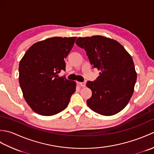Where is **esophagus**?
<instances>
[{"instance_id": "esophagus-1", "label": "esophagus", "mask_w": 154, "mask_h": 154, "mask_svg": "<svg viewBox=\"0 0 154 154\" xmlns=\"http://www.w3.org/2000/svg\"><path fill=\"white\" fill-rule=\"evenodd\" d=\"M79 83L82 87H85V86H86V82H80Z\"/></svg>"}]
</instances>
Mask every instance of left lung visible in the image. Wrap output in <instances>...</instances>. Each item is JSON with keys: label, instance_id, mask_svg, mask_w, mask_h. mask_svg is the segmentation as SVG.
I'll use <instances>...</instances> for the list:
<instances>
[{"label": "left lung", "instance_id": "8db88e82", "mask_svg": "<svg viewBox=\"0 0 154 154\" xmlns=\"http://www.w3.org/2000/svg\"><path fill=\"white\" fill-rule=\"evenodd\" d=\"M76 44L85 49L91 64L100 71L95 81L86 83L92 91L88 106L104 116L119 113L134 90L137 73L131 55L119 42L103 35L78 38Z\"/></svg>", "mask_w": 154, "mask_h": 154}]
</instances>
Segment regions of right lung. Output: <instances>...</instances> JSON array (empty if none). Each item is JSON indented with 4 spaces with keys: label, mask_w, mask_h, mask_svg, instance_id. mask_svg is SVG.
I'll list each match as a JSON object with an SVG mask.
<instances>
[{
    "label": "right lung",
    "mask_w": 154,
    "mask_h": 154,
    "mask_svg": "<svg viewBox=\"0 0 154 154\" xmlns=\"http://www.w3.org/2000/svg\"><path fill=\"white\" fill-rule=\"evenodd\" d=\"M77 37H53L34 44L19 63V83L35 113L52 116L68 106L76 83L59 77Z\"/></svg>",
    "instance_id": "obj_1"
}]
</instances>
